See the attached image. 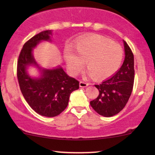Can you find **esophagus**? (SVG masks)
Instances as JSON below:
<instances>
[{
  "label": "esophagus",
  "instance_id": "esophagus-1",
  "mask_svg": "<svg viewBox=\"0 0 155 155\" xmlns=\"http://www.w3.org/2000/svg\"><path fill=\"white\" fill-rule=\"evenodd\" d=\"M88 83L84 81H80V87H86L88 86Z\"/></svg>",
  "mask_w": 155,
  "mask_h": 155
}]
</instances>
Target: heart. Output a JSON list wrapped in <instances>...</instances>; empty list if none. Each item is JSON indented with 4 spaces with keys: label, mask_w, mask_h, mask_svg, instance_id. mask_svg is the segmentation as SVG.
Listing matches in <instances>:
<instances>
[{
    "label": "heart",
    "mask_w": 155,
    "mask_h": 155,
    "mask_svg": "<svg viewBox=\"0 0 155 155\" xmlns=\"http://www.w3.org/2000/svg\"><path fill=\"white\" fill-rule=\"evenodd\" d=\"M64 55L72 74L79 73L85 61L93 78L104 79L113 75L119 68L124 50L119 44L101 36L94 35L78 41L75 48L73 46H67Z\"/></svg>",
    "instance_id": "heart-1"
}]
</instances>
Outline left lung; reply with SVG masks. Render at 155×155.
Instances as JSON below:
<instances>
[{"label":"left lung","instance_id":"8db88e82","mask_svg":"<svg viewBox=\"0 0 155 155\" xmlns=\"http://www.w3.org/2000/svg\"><path fill=\"white\" fill-rule=\"evenodd\" d=\"M125 59L115 75L99 84H95L99 94L90 101L97 113L111 117L119 113L130 98L134 83V56L128 44L124 41Z\"/></svg>","mask_w":155,"mask_h":155}]
</instances>
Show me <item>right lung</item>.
Here are the masks:
<instances>
[{
    "instance_id": "right-lung-1",
    "label": "right lung",
    "mask_w": 155,
    "mask_h": 155,
    "mask_svg": "<svg viewBox=\"0 0 155 155\" xmlns=\"http://www.w3.org/2000/svg\"><path fill=\"white\" fill-rule=\"evenodd\" d=\"M51 31H41L25 42L19 55L17 76L21 92L30 107L39 115L54 117L68 104L70 95L79 89V81L69 77L62 68L44 70L40 78L34 79L27 74L26 67L36 64L32 48L42 40H49Z\"/></svg>"
}]
</instances>
